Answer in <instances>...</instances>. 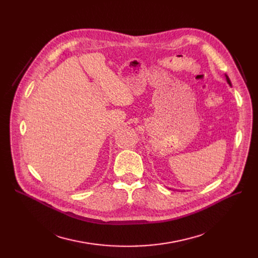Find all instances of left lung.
Masks as SVG:
<instances>
[{
    "mask_svg": "<svg viewBox=\"0 0 258 258\" xmlns=\"http://www.w3.org/2000/svg\"><path fill=\"white\" fill-rule=\"evenodd\" d=\"M225 76H226V80H227V83L230 85V86H231V81H230V79H229V77L225 74Z\"/></svg>",
    "mask_w": 258,
    "mask_h": 258,
    "instance_id": "left-lung-1",
    "label": "left lung"
}]
</instances>
